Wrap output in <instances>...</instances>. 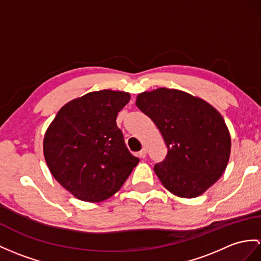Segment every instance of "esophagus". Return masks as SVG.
<instances>
[{
  "label": "esophagus",
  "mask_w": 261,
  "mask_h": 261,
  "mask_svg": "<svg viewBox=\"0 0 261 261\" xmlns=\"http://www.w3.org/2000/svg\"><path fill=\"white\" fill-rule=\"evenodd\" d=\"M138 155H139V157H141V158H145L146 157V149L143 148L141 151L138 152Z\"/></svg>",
  "instance_id": "34e87169"
}]
</instances>
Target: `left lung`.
<instances>
[{"instance_id":"obj_1","label":"left lung","mask_w":261,"mask_h":261,"mask_svg":"<svg viewBox=\"0 0 261 261\" xmlns=\"http://www.w3.org/2000/svg\"><path fill=\"white\" fill-rule=\"evenodd\" d=\"M136 106L156 124L167 145L166 158L154 170L168 192L195 198L220 178L231 138L213 105L184 91L160 87L139 93Z\"/></svg>"}]
</instances>
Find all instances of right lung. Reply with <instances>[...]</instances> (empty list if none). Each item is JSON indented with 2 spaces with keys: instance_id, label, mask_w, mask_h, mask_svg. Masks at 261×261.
Instances as JSON below:
<instances>
[{
  "instance_id": "add662e5",
  "label": "right lung",
  "mask_w": 261,
  "mask_h": 261,
  "mask_svg": "<svg viewBox=\"0 0 261 261\" xmlns=\"http://www.w3.org/2000/svg\"><path fill=\"white\" fill-rule=\"evenodd\" d=\"M130 94L91 92L66 103L44 135L43 151L54 178L75 198L99 202L124 185L139 160L116 125Z\"/></svg>"
}]
</instances>
